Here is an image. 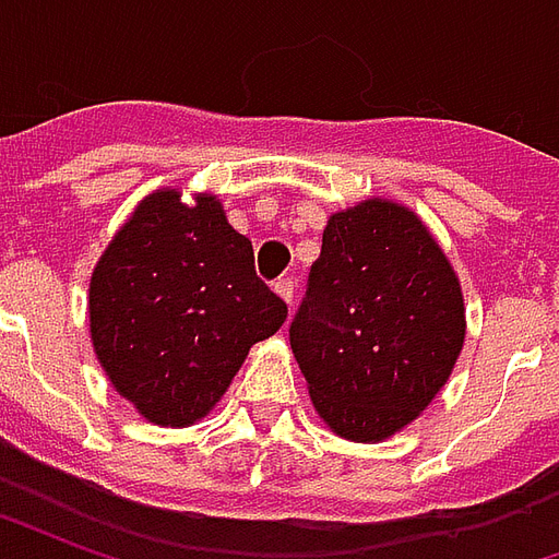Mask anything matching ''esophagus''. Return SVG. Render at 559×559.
Masks as SVG:
<instances>
[{
    "label": "esophagus",
    "mask_w": 559,
    "mask_h": 559,
    "mask_svg": "<svg viewBox=\"0 0 559 559\" xmlns=\"http://www.w3.org/2000/svg\"><path fill=\"white\" fill-rule=\"evenodd\" d=\"M275 293H278L284 302L293 305V293H296V287H293V278H278V281H275Z\"/></svg>",
    "instance_id": "1"
}]
</instances>
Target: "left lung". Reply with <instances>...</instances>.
<instances>
[{"instance_id": "8db88e82", "label": "left lung", "mask_w": 559, "mask_h": 559, "mask_svg": "<svg viewBox=\"0 0 559 559\" xmlns=\"http://www.w3.org/2000/svg\"><path fill=\"white\" fill-rule=\"evenodd\" d=\"M467 335L464 293L428 224L368 197L332 212L290 347L329 431L380 443L437 399Z\"/></svg>"}]
</instances>
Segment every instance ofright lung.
<instances>
[{
    "mask_svg": "<svg viewBox=\"0 0 559 559\" xmlns=\"http://www.w3.org/2000/svg\"><path fill=\"white\" fill-rule=\"evenodd\" d=\"M287 305L254 272L218 194L158 188L138 203L90 278V338L114 389L160 428L194 425L224 399Z\"/></svg>",
    "mask_w": 559,
    "mask_h": 559,
    "instance_id": "right-lung-1",
    "label": "right lung"
}]
</instances>
